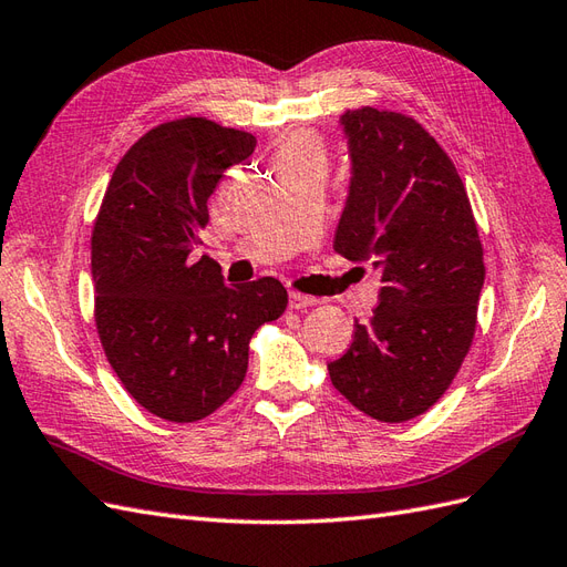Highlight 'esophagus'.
Masks as SVG:
<instances>
[{
    "label": "esophagus",
    "mask_w": 567,
    "mask_h": 567,
    "mask_svg": "<svg viewBox=\"0 0 567 567\" xmlns=\"http://www.w3.org/2000/svg\"><path fill=\"white\" fill-rule=\"evenodd\" d=\"M318 299L316 297H307V295H299V292H289V309L295 311H303L309 307H316Z\"/></svg>",
    "instance_id": "1"
}]
</instances>
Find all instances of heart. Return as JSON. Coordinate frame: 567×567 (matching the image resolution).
<instances>
[{"mask_svg": "<svg viewBox=\"0 0 567 567\" xmlns=\"http://www.w3.org/2000/svg\"><path fill=\"white\" fill-rule=\"evenodd\" d=\"M299 163H323V145L307 132H287L275 143V165H299Z\"/></svg>", "mask_w": 567, "mask_h": 567, "instance_id": "1", "label": "heart"}]
</instances>
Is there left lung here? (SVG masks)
Listing matches in <instances>:
<instances>
[{
  "label": "left lung",
  "instance_id": "left-lung-1",
  "mask_svg": "<svg viewBox=\"0 0 567 567\" xmlns=\"http://www.w3.org/2000/svg\"><path fill=\"white\" fill-rule=\"evenodd\" d=\"M352 159L336 251L381 272L379 307L328 373L359 412L385 424L424 414L470 352L486 268L453 159L408 114L340 117Z\"/></svg>",
  "mask_w": 567,
  "mask_h": 567
}]
</instances>
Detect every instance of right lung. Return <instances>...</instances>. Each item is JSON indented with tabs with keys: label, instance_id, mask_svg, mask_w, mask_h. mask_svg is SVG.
<instances>
[{
	"label": "right lung",
	"instance_id": "obj_1",
	"mask_svg": "<svg viewBox=\"0 0 567 567\" xmlns=\"http://www.w3.org/2000/svg\"><path fill=\"white\" fill-rule=\"evenodd\" d=\"M254 148L203 117L159 124L120 159L97 213V336L128 395L167 422H198L235 395L256 328L287 307L275 278L227 287L215 260H192L217 182Z\"/></svg>",
	"mask_w": 567,
	"mask_h": 567
}]
</instances>
